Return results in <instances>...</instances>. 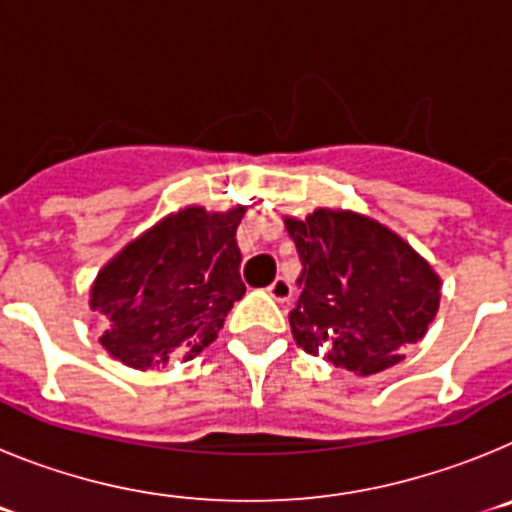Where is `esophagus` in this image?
<instances>
[{
    "mask_svg": "<svg viewBox=\"0 0 512 512\" xmlns=\"http://www.w3.org/2000/svg\"><path fill=\"white\" fill-rule=\"evenodd\" d=\"M269 295L277 302H287L292 297V284H289L287 277H277L269 284Z\"/></svg>",
    "mask_w": 512,
    "mask_h": 512,
    "instance_id": "34e87169",
    "label": "esophagus"
}]
</instances>
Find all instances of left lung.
Wrapping results in <instances>:
<instances>
[{"label":"left lung","instance_id":"obj_1","mask_svg":"<svg viewBox=\"0 0 512 512\" xmlns=\"http://www.w3.org/2000/svg\"><path fill=\"white\" fill-rule=\"evenodd\" d=\"M284 225L302 259V292L289 310L297 346L359 377L402 361V346L428 333L441 305L436 269L361 212L318 207Z\"/></svg>","mask_w":512,"mask_h":512}]
</instances>
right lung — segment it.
<instances>
[{
	"label": "right lung",
	"mask_w": 512,
	"mask_h": 512,
	"mask_svg": "<svg viewBox=\"0 0 512 512\" xmlns=\"http://www.w3.org/2000/svg\"><path fill=\"white\" fill-rule=\"evenodd\" d=\"M246 207L207 212L189 205L115 253L89 289L107 318L99 343L140 372L194 359L217 338L233 302L246 295L235 230Z\"/></svg>",
	"instance_id": "obj_1"
}]
</instances>
